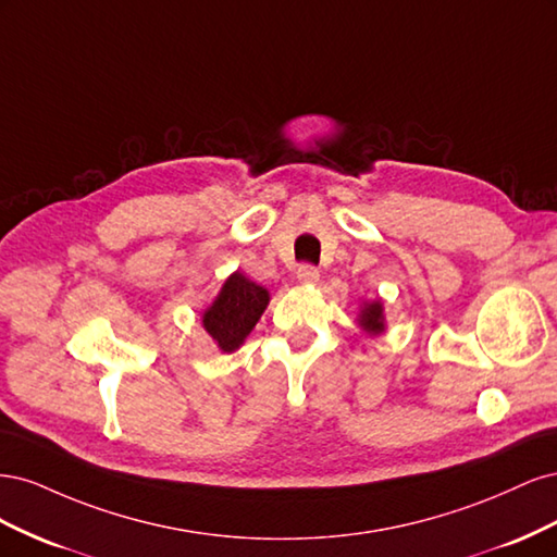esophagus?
I'll return each mask as SVG.
<instances>
[{"instance_id": "esophagus-1", "label": "esophagus", "mask_w": 557, "mask_h": 557, "mask_svg": "<svg viewBox=\"0 0 557 557\" xmlns=\"http://www.w3.org/2000/svg\"><path fill=\"white\" fill-rule=\"evenodd\" d=\"M318 278H320L318 269L311 267V264H301V267L297 269V281H299L301 285H315Z\"/></svg>"}]
</instances>
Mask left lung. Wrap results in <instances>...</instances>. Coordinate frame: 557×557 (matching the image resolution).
Masks as SVG:
<instances>
[{
    "label": "left lung",
    "instance_id": "1",
    "mask_svg": "<svg viewBox=\"0 0 557 557\" xmlns=\"http://www.w3.org/2000/svg\"><path fill=\"white\" fill-rule=\"evenodd\" d=\"M356 323L369 336L383 334L387 330L385 313H383V301L381 299H362Z\"/></svg>",
    "mask_w": 557,
    "mask_h": 557
}]
</instances>
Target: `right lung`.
I'll list each match as a JSON object with an SVG mask.
<instances>
[{
	"mask_svg": "<svg viewBox=\"0 0 557 557\" xmlns=\"http://www.w3.org/2000/svg\"><path fill=\"white\" fill-rule=\"evenodd\" d=\"M269 290L250 281L244 272H232L211 305L201 311V327L223 352H234L244 346L246 336L258 325L269 305Z\"/></svg>",
	"mask_w": 557,
	"mask_h": 557,
	"instance_id": "add662e5",
	"label": "right lung"
}]
</instances>
